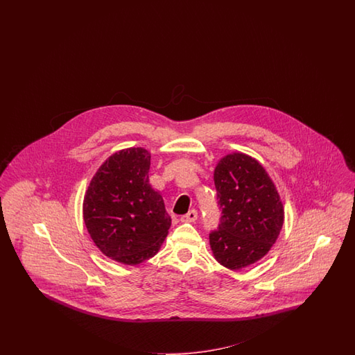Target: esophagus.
I'll return each mask as SVG.
<instances>
[{
    "mask_svg": "<svg viewBox=\"0 0 355 355\" xmlns=\"http://www.w3.org/2000/svg\"><path fill=\"white\" fill-rule=\"evenodd\" d=\"M196 218H198V212L195 209H191V211H189V214L181 217V221L182 223H193V221H196Z\"/></svg>",
    "mask_w": 355,
    "mask_h": 355,
    "instance_id": "1",
    "label": "esophagus"
}]
</instances>
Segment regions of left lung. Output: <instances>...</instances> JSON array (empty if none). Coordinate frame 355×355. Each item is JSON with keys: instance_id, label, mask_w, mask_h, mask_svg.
Returning a JSON list of instances; mask_svg holds the SVG:
<instances>
[{"instance_id": "left-lung-1", "label": "left lung", "mask_w": 355, "mask_h": 355, "mask_svg": "<svg viewBox=\"0 0 355 355\" xmlns=\"http://www.w3.org/2000/svg\"><path fill=\"white\" fill-rule=\"evenodd\" d=\"M221 220L209 234L216 260L245 268L268 254L284 225L279 191L260 162L242 152L224 156L214 173Z\"/></svg>"}]
</instances>
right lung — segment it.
Here are the masks:
<instances>
[{"label": "right lung", "mask_w": 355, "mask_h": 355, "mask_svg": "<svg viewBox=\"0 0 355 355\" xmlns=\"http://www.w3.org/2000/svg\"><path fill=\"white\" fill-rule=\"evenodd\" d=\"M150 152L141 147L109 156L88 184L83 220L107 258L138 266L162 248L172 225L162 196L148 180Z\"/></svg>", "instance_id": "obj_1"}]
</instances>
